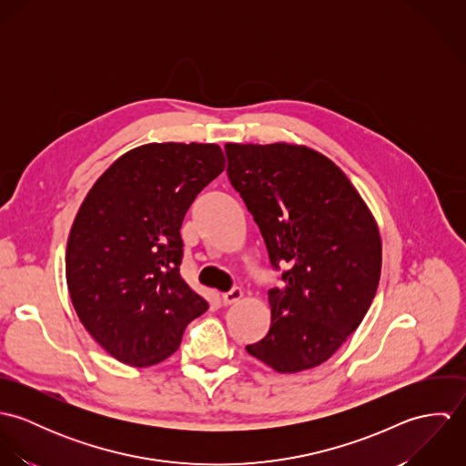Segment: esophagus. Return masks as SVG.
<instances>
[{
    "mask_svg": "<svg viewBox=\"0 0 466 466\" xmlns=\"http://www.w3.org/2000/svg\"><path fill=\"white\" fill-rule=\"evenodd\" d=\"M242 296H244L242 289L240 287H233L229 292L222 294V301H224V305H231V303H237L238 299H242Z\"/></svg>",
    "mask_w": 466,
    "mask_h": 466,
    "instance_id": "obj_1",
    "label": "esophagus"
}]
</instances>
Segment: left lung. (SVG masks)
Instances as JSON below:
<instances>
[{
  "label": "left lung",
  "mask_w": 466,
  "mask_h": 466,
  "mask_svg": "<svg viewBox=\"0 0 466 466\" xmlns=\"http://www.w3.org/2000/svg\"><path fill=\"white\" fill-rule=\"evenodd\" d=\"M228 177L260 228L270 266V329L248 353L278 373L329 360L364 319L382 242L366 202L327 156L301 145L226 143Z\"/></svg>",
  "instance_id": "1"
}]
</instances>
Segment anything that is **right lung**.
<instances>
[{"instance_id": "right-lung-1", "label": "right lung", "mask_w": 466, "mask_h": 466, "mask_svg": "<svg viewBox=\"0 0 466 466\" xmlns=\"http://www.w3.org/2000/svg\"><path fill=\"white\" fill-rule=\"evenodd\" d=\"M224 163L215 143L141 145L82 202L67 238V290L84 329L116 360H165L208 310L179 272L181 224Z\"/></svg>"}]
</instances>
